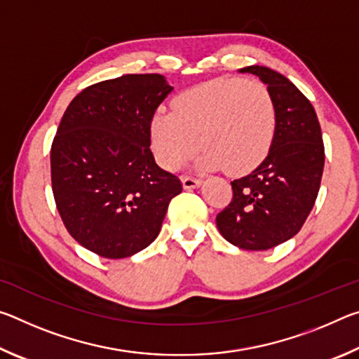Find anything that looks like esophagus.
<instances>
[{"label":"esophagus","mask_w":359,"mask_h":359,"mask_svg":"<svg viewBox=\"0 0 359 359\" xmlns=\"http://www.w3.org/2000/svg\"><path fill=\"white\" fill-rule=\"evenodd\" d=\"M182 184H184V188H187V190H191V188L199 187L201 180L193 177V175H184V177H182Z\"/></svg>","instance_id":"1"}]
</instances>
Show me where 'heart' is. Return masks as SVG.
Here are the masks:
<instances>
[{
    "instance_id": "b5f03b06",
    "label": "heart",
    "mask_w": 359,
    "mask_h": 359,
    "mask_svg": "<svg viewBox=\"0 0 359 359\" xmlns=\"http://www.w3.org/2000/svg\"><path fill=\"white\" fill-rule=\"evenodd\" d=\"M174 107L156 111L150 125L156 160L166 169H179L201 141V166L244 174L264 160L274 142L277 106L259 82L214 79L180 93Z\"/></svg>"
}]
</instances>
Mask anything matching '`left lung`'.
<instances>
[{"label": "left lung", "instance_id": "8db88e82", "mask_svg": "<svg viewBox=\"0 0 359 359\" xmlns=\"http://www.w3.org/2000/svg\"><path fill=\"white\" fill-rule=\"evenodd\" d=\"M263 81L277 106V130L264 161L231 182L233 199L217 215L229 244L267 250L299 233L318 196L325 145L315 109L287 77L266 66H247Z\"/></svg>", "mask_w": 359, "mask_h": 359}]
</instances>
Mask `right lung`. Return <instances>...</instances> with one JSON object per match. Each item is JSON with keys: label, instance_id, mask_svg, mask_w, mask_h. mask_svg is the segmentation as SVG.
<instances>
[{"label": "right lung", "instance_id": "right-lung-1", "mask_svg": "<svg viewBox=\"0 0 359 359\" xmlns=\"http://www.w3.org/2000/svg\"><path fill=\"white\" fill-rule=\"evenodd\" d=\"M160 74H125L83 88L50 149L52 191L68 233L100 257H131L156 239L182 182L155 163L154 114L171 92Z\"/></svg>", "mask_w": 359, "mask_h": 359}]
</instances>
